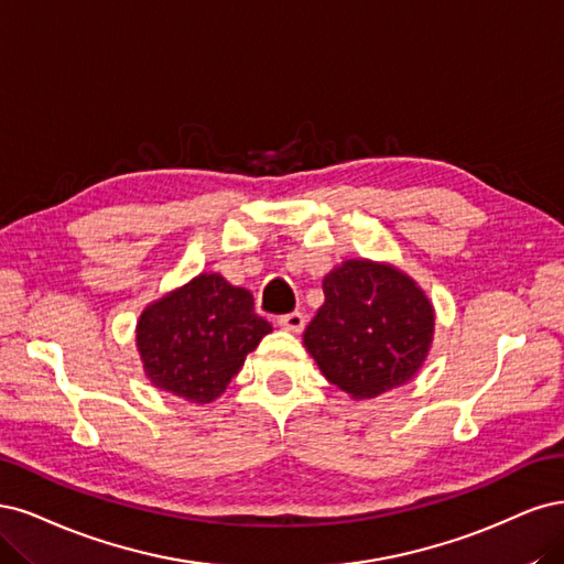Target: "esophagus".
<instances>
[{
    "instance_id": "1",
    "label": "esophagus",
    "mask_w": 564,
    "mask_h": 564,
    "mask_svg": "<svg viewBox=\"0 0 564 564\" xmlns=\"http://www.w3.org/2000/svg\"><path fill=\"white\" fill-rule=\"evenodd\" d=\"M279 325L288 333H302L304 328V314L302 312H290L279 316Z\"/></svg>"
}]
</instances>
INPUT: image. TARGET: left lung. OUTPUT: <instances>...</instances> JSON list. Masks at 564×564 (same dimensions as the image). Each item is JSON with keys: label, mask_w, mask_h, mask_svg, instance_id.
<instances>
[{"label": "left lung", "mask_w": 564, "mask_h": 564, "mask_svg": "<svg viewBox=\"0 0 564 564\" xmlns=\"http://www.w3.org/2000/svg\"><path fill=\"white\" fill-rule=\"evenodd\" d=\"M323 293L304 347L330 384L362 401L405 384L422 368L435 314L401 269L347 260L323 279Z\"/></svg>", "instance_id": "left-lung-1"}]
</instances>
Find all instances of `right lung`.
I'll return each mask as SVG.
<instances>
[{"instance_id": "obj_1", "label": "right lung", "mask_w": 564, "mask_h": 564, "mask_svg": "<svg viewBox=\"0 0 564 564\" xmlns=\"http://www.w3.org/2000/svg\"><path fill=\"white\" fill-rule=\"evenodd\" d=\"M271 333L250 290L220 274H198L140 314L135 341L144 375L156 389L210 403Z\"/></svg>"}]
</instances>
